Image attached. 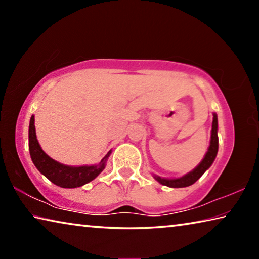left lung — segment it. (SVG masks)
I'll return each instance as SVG.
<instances>
[{
  "instance_id": "1",
  "label": "left lung",
  "mask_w": 259,
  "mask_h": 259,
  "mask_svg": "<svg viewBox=\"0 0 259 259\" xmlns=\"http://www.w3.org/2000/svg\"><path fill=\"white\" fill-rule=\"evenodd\" d=\"M217 115L213 114V120H212V129H211V140H210V146L208 148L207 154H205L204 159L201 161V163L196 166V168L191 171L190 174L185 175L182 178L177 179H164L161 177L154 176L157 182L162 185L169 186V187H186L190 186L192 184H194L198 179L202 176L210 165L212 164L214 157L217 155L218 152V135H217Z\"/></svg>"
}]
</instances>
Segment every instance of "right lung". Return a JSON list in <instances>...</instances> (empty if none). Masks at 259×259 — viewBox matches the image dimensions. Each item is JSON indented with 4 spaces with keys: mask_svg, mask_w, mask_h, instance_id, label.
I'll list each match as a JSON object with an SVG mask.
<instances>
[{
    "mask_svg": "<svg viewBox=\"0 0 259 259\" xmlns=\"http://www.w3.org/2000/svg\"><path fill=\"white\" fill-rule=\"evenodd\" d=\"M34 121V116L32 115L28 131V146L30 157H32L33 163L36 166L38 171L45 175L50 182L56 184L57 186L64 188L80 187L87 183L94 181L103 171L105 168V162H106L111 152H108L97 165L68 166L61 164L59 162L52 160L51 157L48 156L43 152L36 139Z\"/></svg>",
    "mask_w": 259,
    "mask_h": 259,
    "instance_id": "obj_1",
    "label": "right lung"
}]
</instances>
